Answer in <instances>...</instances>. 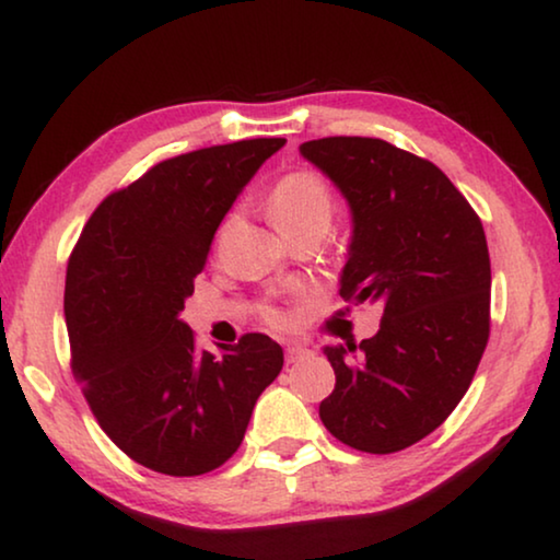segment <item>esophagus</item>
Wrapping results in <instances>:
<instances>
[{
	"label": "esophagus",
	"mask_w": 560,
	"mask_h": 560,
	"mask_svg": "<svg viewBox=\"0 0 560 560\" xmlns=\"http://www.w3.org/2000/svg\"><path fill=\"white\" fill-rule=\"evenodd\" d=\"M307 353H311V351H307V348H303V346H288V348H285V359H288V363H295V361H300V359H305Z\"/></svg>",
	"instance_id": "34e87169"
}]
</instances>
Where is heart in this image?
I'll return each mask as SVG.
<instances>
[{
	"label": "heart",
	"mask_w": 560,
	"mask_h": 560,
	"mask_svg": "<svg viewBox=\"0 0 560 560\" xmlns=\"http://www.w3.org/2000/svg\"><path fill=\"white\" fill-rule=\"evenodd\" d=\"M267 209L275 226L290 237L313 226H328L334 217V194L318 174L295 172L272 186ZM270 320L280 323V315L270 313Z\"/></svg>",
	"instance_id": "obj_1"
}]
</instances>
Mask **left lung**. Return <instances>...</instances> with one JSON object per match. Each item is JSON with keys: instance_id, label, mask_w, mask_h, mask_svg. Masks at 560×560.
<instances>
[{"instance_id": "1", "label": "left lung", "mask_w": 560, "mask_h": 560, "mask_svg": "<svg viewBox=\"0 0 560 560\" xmlns=\"http://www.w3.org/2000/svg\"><path fill=\"white\" fill-rule=\"evenodd\" d=\"M300 156L351 209L340 298L378 303L361 346H326L336 388L320 421L348 447L388 455L424 440L472 384L490 336V255L480 217L432 161L381 139L330 136Z\"/></svg>"}]
</instances>
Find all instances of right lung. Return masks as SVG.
<instances>
[{
    "label": "right lung",
    "mask_w": 560,
    "mask_h": 560,
    "mask_svg": "<svg viewBox=\"0 0 560 560\" xmlns=\"http://www.w3.org/2000/svg\"><path fill=\"white\" fill-rule=\"evenodd\" d=\"M285 139H249L166 159L101 201L68 262L72 374L103 432L139 465L212 472L245 440L282 348L247 334L199 351L179 318L217 226Z\"/></svg>",
    "instance_id": "1"
}]
</instances>
